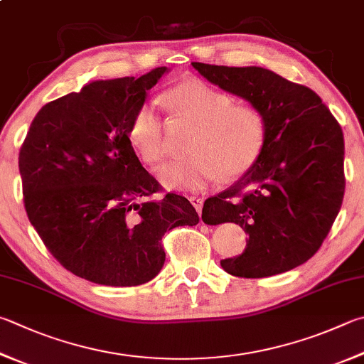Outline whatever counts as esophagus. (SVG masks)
I'll return each mask as SVG.
<instances>
[{
  "label": "esophagus",
  "mask_w": 364,
  "mask_h": 364,
  "mask_svg": "<svg viewBox=\"0 0 364 364\" xmlns=\"http://www.w3.org/2000/svg\"><path fill=\"white\" fill-rule=\"evenodd\" d=\"M189 200H191V203L194 205V208L197 210V213H202V207H203V199L202 197H199V196H191L189 197Z\"/></svg>",
  "instance_id": "34e87169"
}]
</instances>
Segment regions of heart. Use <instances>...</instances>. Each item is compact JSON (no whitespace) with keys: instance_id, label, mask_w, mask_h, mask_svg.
I'll return each mask as SVG.
<instances>
[{"instance_id":"1","label":"heart","mask_w":364,"mask_h":364,"mask_svg":"<svg viewBox=\"0 0 364 364\" xmlns=\"http://www.w3.org/2000/svg\"><path fill=\"white\" fill-rule=\"evenodd\" d=\"M164 100L178 116L199 124L191 144L194 156L157 170V178L167 189L200 191L220 175L235 180L259 161L267 140V119L257 107L237 105L232 95L200 79L173 85ZM127 135L143 161L157 164L167 156L165 122L154 102H141L134 109Z\"/></svg>"}]
</instances>
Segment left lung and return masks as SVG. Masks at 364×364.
I'll return each instance as SVG.
<instances>
[{
	"instance_id": "obj_1",
	"label": "left lung",
	"mask_w": 364,
	"mask_h": 364,
	"mask_svg": "<svg viewBox=\"0 0 364 364\" xmlns=\"http://www.w3.org/2000/svg\"><path fill=\"white\" fill-rule=\"evenodd\" d=\"M193 67L267 119L259 161L203 203L205 223H235L248 234L245 251L223 259L221 267L235 277L262 279L301 266L318 251L342 205L346 176L339 122L312 89L270 70L199 62Z\"/></svg>"
}]
</instances>
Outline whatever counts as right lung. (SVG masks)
Masks as SVG:
<instances>
[{"instance_id": "right-lung-1", "label": "right lung", "mask_w": 364, "mask_h": 364, "mask_svg": "<svg viewBox=\"0 0 364 364\" xmlns=\"http://www.w3.org/2000/svg\"><path fill=\"white\" fill-rule=\"evenodd\" d=\"M167 71L94 81L44 105L18 153L31 226L65 269L98 285L153 280L164 234L199 223L186 197L151 199L161 184L127 135L134 109Z\"/></svg>"}]
</instances>
